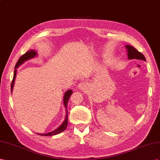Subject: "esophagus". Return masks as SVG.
Masks as SVG:
<instances>
[{
    "label": "esophagus",
    "instance_id": "1",
    "mask_svg": "<svg viewBox=\"0 0 160 160\" xmlns=\"http://www.w3.org/2000/svg\"><path fill=\"white\" fill-rule=\"evenodd\" d=\"M78 87H79V88L80 90H86V84L85 82H81L79 84Z\"/></svg>",
    "mask_w": 160,
    "mask_h": 160
}]
</instances>
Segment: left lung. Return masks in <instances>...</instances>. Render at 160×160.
Masks as SVG:
<instances>
[{"mask_svg": "<svg viewBox=\"0 0 160 160\" xmlns=\"http://www.w3.org/2000/svg\"><path fill=\"white\" fill-rule=\"evenodd\" d=\"M126 48L127 49V52H128V58L130 59V60L136 59V60L145 61V56L134 47L131 46V45H126Z\"/></svg>", "mask_w": 160, "mask_h": 160, "instance_id": "8db88e82", "label": "left lung"}]
</instances>
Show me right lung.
<instances>
[{
	"label": "right lung",
	"mask_w": 160,
	"mask_h": 160,
	"mask_svg": "<svg viewBox=\"0 0 160 160\" xmlns=\"http://www.w3.org/2000/svg\"><path fill=\"white\" fill-rule=\"evenodd\" d=\"M36 55H37V52L35 51H34L33 49H30L29 51L25 53H24L23 55H22V56L19 58V60H18L15 67V69L19 67V66H20L21 63H23L24 62H25L27 60H29L31 58H33V57H35ZM16 72L17 70H15L14 71V75H13V78L12 80V82H11V91L12 90L13 88V86H14V82H15V77H16ZM72 94V90H68V91H66L65 94H64V97H63V103H64V105L67 108V105H68V100H69L70 96ZM68 111L66 110V115L65 117V120L63 121V122L61 125V126L60 127H58V128L56 130H54L52 132H50V133H45V134H39L40 135H43V136H51V135H57L62 133V131H64L68 125Z\"/></svg>",
	"instance_id": "right-lung-1"
}]
</instances>
